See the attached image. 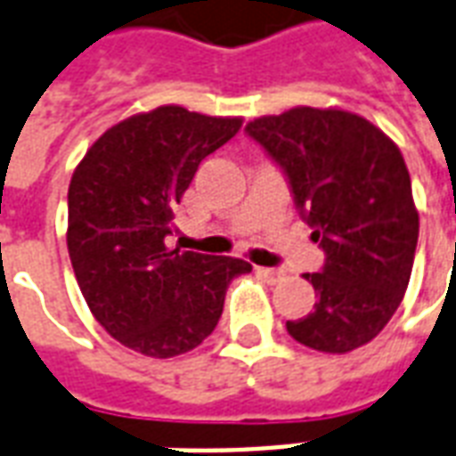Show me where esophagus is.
Here are the masks:
<instances>
[{
	"label": "esophagus",
	"mask_w": 456,
	"mask_h": 456,
	"mask_svg": "<svg viewBox=\"0 0 456 456\" xmlns=\"http://www.w3.org/2000/svg\"><path fill=\"white\" fill-rule=\"evenodd\" d=\"M256 273H258L265 282H280V280L285 278V271H280V268H261V265H258Z\"/></svg>",
	"instance_id": "1"
}]
</instances>
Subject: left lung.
<instances>
[{
	"instance_id": "8db88e82",
	"label": "left lung",
	"mask_w": 456,
	"mask_h": 456,
	"mask_svg": "<svg viewBox=\"0 0 456 456\" xmlns=\"http://www.w3.org/2000/svg\"><path fill=\"white\" fill-rule=\"evenodd\" d=\"M246 134L285 174L299 217L323 251L306 273L316 305L288 333L322 353H350L389 323L408 288L418 244L411 176L396 144L348 110L292 108Z\"/></svg>"
}]
</instances>
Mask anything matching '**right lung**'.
I'll use <instances>...</instances> for the list:
<instances>
[{"label": "right lung", "instance_id": "obj_1", "mask_svg": "<svg viewBox=\"0 0 456 456\" xmlns=\"http://www.w3.org/2000/svg\"><path fill=\"white\" fill-rule=\"evenodd\" d=\"M241 118L181 106L133 116L101 134L67 193V248L96 322L127 348L174 357L208 338L241 258L168 248L176 205L200 161L229 142Z\"/></svg>", "mask_w": 456, "mask_h": 456}]
</instances>
